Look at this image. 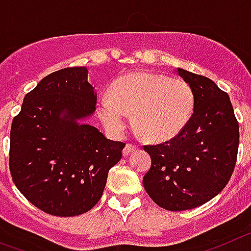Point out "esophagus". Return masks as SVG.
<instances>
[{
    "mask_svg": "<svg viewBox=\"0 0 251 251\" xmlns=\"http://www.w3.org/2000/svg\"><path fill=\"white\" fill-rule=\"evenodd\" d=\"M135 150H138V145H135V144H126V147L124 148V155H128V154L134 152Z\"/></svg>",
    "mask_w": 251,
    "mask_h": 251,
    "instance_id": "obj_1",
    "label": "esophagus"
}]
</instances>
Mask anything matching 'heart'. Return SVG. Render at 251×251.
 <instances>
[{
	"instance_id": "obj_1",
	"label": "heart",
	"mask_w": 251,
	"mask_h": 251,
	"mask_svg": "<svg viewBox=\"0 0 251 251\" xmlns=\"http://www.w3.org/2000/svg\"><path fill=\"white\" fill-rule=\"evenodd\" d=\"M196 99L186 80L164 74H126L113 83L112 95L100 97L103 124L115 134L124 131L134 112V124L150 141H167L188 125Z\"/></svg>"
}]
</instances>
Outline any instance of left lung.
Listing matches in <instances>:
<instances>
[{
    "mask_svg": "<svg viewBox=\"0 0 251 251\" xmlns=\"http://www.w3.org/2000/svg\"><path fill=\"white\" fill-rule=\"evenodd\" d=\"M195 93L188 125L171 140L144 145L151 167L144 188L168 211L192 210L217 196L230 180L239 148V123L230 97L210 78L178 68Z\"/></svg>",
    "mask_w": 251,
    "mask_h": 251,
    "instance_id": "left-lung-1",
    "label": "left lung"
}]
</instances>
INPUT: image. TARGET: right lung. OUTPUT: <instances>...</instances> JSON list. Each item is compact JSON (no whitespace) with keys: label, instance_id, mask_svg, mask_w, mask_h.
Wrapping results in <instances>:
<instances>
[{"label":"right lung","instance_id":"obj_1","mask_svg":"<svg viewBox=\"0 0 251 251\" xmlns=\"http://www.w3.org/2000/svg\"><path fill=\"white\" fill-rule=\"evenodd\" d=\"M96 103L86 67L64 68L41 79L12 120L11 177L45 213L71 217L91 210L101 200L108 171L123 156L125 143L77 123L95 112Z\"/></svg>","mask_w":251,"mask_h":251}]
</instances>
